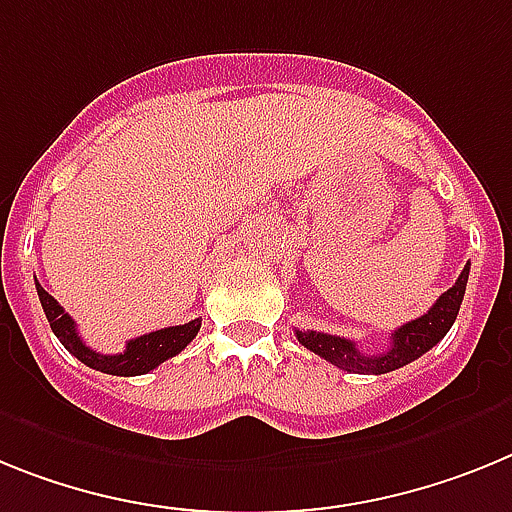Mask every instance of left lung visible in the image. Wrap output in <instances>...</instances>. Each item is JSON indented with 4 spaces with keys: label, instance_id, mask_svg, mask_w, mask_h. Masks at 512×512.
<instances>
[{
    "label": "left lung",
    "instance_id": "1",
    "mask_svg": "<svg viewBox=\"0 0 512 512\" xmlns=\"http://www.w3.org/2000/svg\"><path fill=\"white\" fill-rule=\"evenodd\" d=\"M466 281H469V262H466V268L461 270L459 281L453 283L446 293L438 296V301L430 306L428 314H422V317L412 319V322L402 324L399 330L391 332L389 350H384V353H361V350L355 348L353 340L327 335V332L296 330V337H299V342L306 350L317 353L324 361L335 363L342 371L376 373V376H379V373L397 371V368L417 361L422 353H428L433 345H438V342L446 337V332L451 330V324L456 322L461 301H464Z\"/></svg>",
    "mask_w": 512,
    "mask_h": 512
}]
</instances>
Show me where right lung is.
<instances>
[{
  "mask_svg": "<svg viewBox=\"0 0 512 512\" xmlns=\"http://www.w3.org/2000/svg\"><path fill=\"white\" fill-rule=\"evenodd\" d=\"M38 288V299H41L43 311H46V319L51 324L53 335L59 337L61 345L69 350L74 358L84 363V366L95 368V371L110 373V376H141V373H149L151 368H157L159 363H164L167 358L180 353L182 348H188V342L198 335L201 330V319H193L188 324H177V327H164V330L149 332V335H141L136 340L126 342V350L115 355H102L97 350L87 348L84 340L79 337L77 324L64 311V306L53 299L51 293L35 281Z\"/></svg>",
  "mask_w": 512,
  "mask_h": 512,
  "instance_id": "add662e5",
  "label": "right lung"
}]
</instances>
